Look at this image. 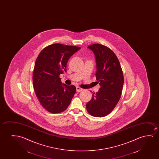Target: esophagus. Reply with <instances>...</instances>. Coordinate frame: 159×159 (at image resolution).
<instances>
[{"label":"esophagus","mask_w":159,"mask_h":159,"mask_svg":"<svg viewBox=\"0 0 159 159\" xmlns=\"http://www.w3.org/2000/svg\"><path fill=\"white\" fill-rule=\"evenodd\" d=\"M83 89H81V88H80V87H76V90L77 92H80L81 91H83Z\"/></svg>","instance_id":"1"}]
</instances>
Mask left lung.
Instances as JSON below:
<instances>
[{"label":"left lung","instance_id":"1","mask_svg":"<svg viewBox=\"0 0 159 159\" xmlns=\"http://www.w3.org/2000/svg\"><path fill=\"white\" fill-rule=\"evenodd\" d=\"M88 48L93 51L96 60V80L100 87L86 104L88 112L94 117H103L115 107L122 94L124 77L120 61L107 46L94 44Z\"/></svg>","mask_w":159,"mask_h":159}]
</instances>
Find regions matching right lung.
Returning <instances> with one entry per match:
<instances>
[{
  "instance_id": "right-lung-1",
  "label": "right lung",
  "mask_w": 159,
  "mask_h": 159,
  "mask_svg": "<svg viewBox=\"0 0 159 159\" xmlns=\"http://www.w3.org/2000/svg\"><path fill=\"white\" fill-rule=\"evenodd\" d=\"M80 48L55 43L44 48L37 57L33 73V86L42 106L49 112L65 111L74 97L76 87L62 84L59 76L66 72L68 60Z\"/></svg>"
}]
</instances>
